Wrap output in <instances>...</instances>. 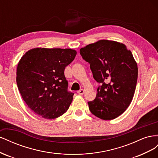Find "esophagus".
Instances as JSON below:
<instances>
[{
	"mask_svg": "<svg viewBox=\"0 0 158 158\" xmlns=\"http://www.w3.org/2000/svg\"><path fill=\"white\" fill-rule=\"evenodd\" d=\"M84 89H80L79 91H78V94H79V95H82L83 94H84Z\"/></svg>",
	"mask_w": 158,
	"mask_h": 158,
	"instance_id": "34e87169",
	"label": "esophagus"
}]
</instances>
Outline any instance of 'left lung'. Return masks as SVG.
<instances>
[{"instance_id": "8db88e82", "label": "left lung", "mask_w": 158, "mask_h": 158, "mask_svg": "<svg viewBox=\"0 0 158 158\" xmlns=\"http://www.w3.org/2000/svg\"><path fill=\"white\" fill-rule=\"evenodd\" d=\"M80 54L100 85L94 100L88 102L91 113L103 120L121 115L130 106L136 86L138 67L131 51L121 43L100 40L81 48Z\"/></svg>"}]
</instances>
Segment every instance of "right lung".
Masks as SVG:
<instances>
[{
  "instance_id": "add662e5",
  "label": "right lung",
  "mask_w": 158,
  "mask_h": 158,
  "mask_svg": "<svg viewBox=\"0 0 158 158\" xmlns=\"http://www.w3.org/2000/svg\"><path fill=\"white\" fill-rule=\"evenodd\" d=\"M70 49L35 48L19 61L16 82L23 101L35 113L53 119L67 111L74 93L68 90L64 69L74 59Z\"/></svg>"
}]
</instances>
